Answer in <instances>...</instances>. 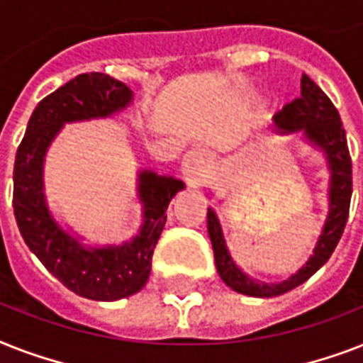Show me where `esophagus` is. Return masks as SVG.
I'll use <instances>...</instances> for the list:
<instances>
[{
	"label": "esophagus",
	"instance_id": "esophagus-1",
	"mask_svg": "<svg viewBox=\"0 0 363 363\" xmlns=\"http://www.w3.org/2000/svg\"><path fill=\"white\" fill-rule=\"evenodd\" d=\"M209 165H211L209 154L205 152V150H201V148H194V150L184 154L181 171L190 186L199 188V186H203L205 179H207Z\"/></svg>",
	"mask_w": 363,
	"mask_h": 363
}]
</instances>
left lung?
Wrapping results in <instances>:
<instances>
[{
	"instance_id": "left-lung-1",
	"label": "left lung",
	"mask_w": 363,
	"mask_h": 363,
	"mask_svg": "<svg viewBox=\"0 0 363 363\" xmlns=\"http://www.w3.org/2000/svg\"><path fill=\"white\" fill-rule=\"evenodd\" d=\"M273 122H275L273 124L275 133L281 135L301 133L311 147L318 148L324 154L330 169L328 216L311 258L294 275L288 277L286 281L264 282L248 277L233 262L224 239L220 220L215 209L211 207L207 209V230H209L218 275L226 282V286L252 298H275L290 292L299 284H303L326 264L343 235L345 224L349 218L350 196H352V162H350L343 122L330 98L305 73L301 77V98L284 105L282 111L273 116Z\"/></svg>"
}]
</instances>
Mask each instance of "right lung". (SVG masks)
I'll list each match as a JSON object with an SVG mask.
<instances>
[{"instance_id": "right-lung-1", "label": "right lung", "mask_w": 363, "mask_h": 363, "mask_svg": "<svg viewBox=\"0 0 363 363\" xmlns=\"http://www.w3.org/2000/svg\"><path fill=\"white\" fill-rule=\"evenodd\" d=\"M133 101L124 82L105 73H82L39 101L14 158V218L20 235L41 264L71 292L94 301H116L137 294L148 281L152 252L165 224V211L184 182L150 169L137 173L143 224L122 245L88 247L69 233L48 207L45 158L69 122L109 118Z\"/></svg>"}]
</instances>
